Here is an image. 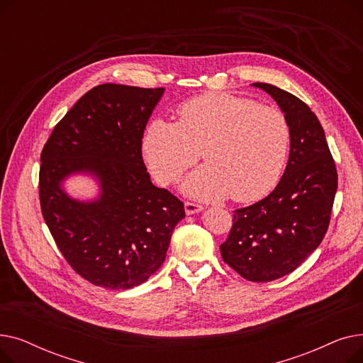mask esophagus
I'll return each instance as SVG.
<instances>
[{"label":"esophagus","instance_id":"34e87169","mask_svg":"<svg viewBox=\"0 0 363 363\" xmlns=\"http://www.w3.org/2000/svg\"><path fill=\"white\" fill-rule=\"evenodd\" d=\"M184 207H185V213L186 215H196V213H200L203 211V206L191 203V201H185Z\"/></svg>","mask_w":363,"mask_h":363}]
</instances>
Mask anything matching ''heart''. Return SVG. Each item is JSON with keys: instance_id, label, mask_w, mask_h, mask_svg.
<instances>
[{"instance_id": "heart-1", "label": "heart", "mask_w": 363, "mask_h": 363, "mask_svg": "<svg viewBox=\"0 0 363 363\" xmlns=\"http://www.w3.org/2000/svg\"><path fill=\"white\" fill-rule=\"evenodd\" d=\"M290 126L269 106L226 92H208L182 103L177 122L151 121L141 138L144 160L159 184L179 179L203 155L206 163L182 182L200 200L256 201L269 194L287 160Z\"/></svg>"}]
</instances>
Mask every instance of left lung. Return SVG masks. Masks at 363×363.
I'll return each mask as SVG.
<instances>
[{
	"label": "left lung",
	"mask_w": 363,
	"mask_h": 363,
	"mask_svg": "<svg viewBox=\"0 0 363 363\" xmlns=\"http://www.w3.org/2000/svg\"><path fill=\"white\" fill-rule=\"evenodd\" d=\"M277 101L290 126V157L274 191L237 208L225 263L242 278L269 282L293 272L325 235L337 191V169L316 114L296 95L256 82Z\"/></svg>",
	"instance_id": "obj_1"
}]
</instances>
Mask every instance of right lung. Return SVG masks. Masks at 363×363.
Instances as JSON below:
<instances>
[{"instance_id":"right-lung-1","label":"right lung","mask_w":363,"mask_h":363,"mask_svg":"<svg viewBox=\"0 0 363 363\" xmlns=\"http://www.w3.org/2000/svg\"><path fill=\"white\" fill-rule=\"evenodd\" d=\"M164 88L94 86L55 125L41 152L40 201L59 250L82 278L128 290L164 262L184 203L152 185L141 138ZM88 174L99 182L94 201L70 198L62 182Z\"/></svg>"}]
</instances>
